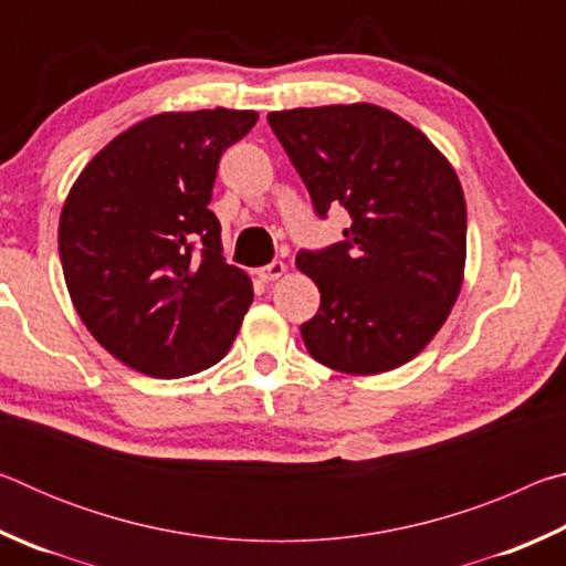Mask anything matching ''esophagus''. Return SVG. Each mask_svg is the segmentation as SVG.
Segmentation results:
<instances>
[{
	"label": "esophagus",
	"mask_w": 566,
	"mask_h": 566,
	"mask_svg": "<svg viewBox=\"0 0 566 566\" xmlns=\"http://www.w3.org/2000/svg\"><path fill=\"white\" fill-rule=\"evenodd\" d=\"M286 272V266H284V262H272V264H266V266H262V270L260 272H256V274H260V280L262 282H266V284H270V282H276V280H280V276Z\"/></svg>",
	"instance_id": "obj_1"
}]
</instances>
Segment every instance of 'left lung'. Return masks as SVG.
<instances>
[{
  "mask_svg": "<svg viewBox=\"0 0 566 566\" xmlns=\"http://www.w3.org/2000/svg\"><path fill=\"white\" fill-rule=\"evenodd\" d=\"M319 217L342 205L344 242L300 252L322 304L304 347L344 375L397 369L442 329L464 282L467 205L427 134L377 104L266 114Z\"/></svg>",
  "mask_w": 566,
  "mask_h": 566,
  "instance_id": "left-lung-1",
  "label": "left lung"
}]
</instances>
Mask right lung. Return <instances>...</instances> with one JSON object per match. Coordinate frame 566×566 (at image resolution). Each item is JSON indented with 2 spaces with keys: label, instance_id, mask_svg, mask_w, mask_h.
<instances>
[{
  "label": "right lung",
  "instance_id": "obj_1",
  "mask_svg": "<svg viewBox=\"0 0 566 566\" xmlns=\"http://www.w3.org/2000/svg\"><path fill=\"white\" fill-rule=\"evenodd\" d=\"M256 119L224 107L155 114L94 155L66 195L60 256L74 310L142 375L209 369L242 327L252 280L224 262L209 202L219 157Z\"/></svg>",
  "mask_w": 566,
  "mask_h": 566
}]
</instances>
